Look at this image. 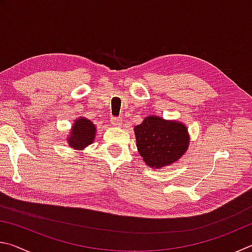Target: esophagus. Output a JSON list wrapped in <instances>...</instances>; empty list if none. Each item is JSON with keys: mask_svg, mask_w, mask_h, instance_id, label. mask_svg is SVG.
<instances>
[{"mask_svg": "<svg viewBox=\"0 0 252 252\" xmlns=\"http://www.w3.org/2000/svg\"><path fill=\"white\" fill-rule=\"evenodd\" d=\"M111 125H112V126H117V127H120L122 126V121L120 120V119L118 118H111Z\"/></svg>", "mask_w": 252, "mask_h": 252, "instance_id": "34e87169", "label": "esophagus"}]
</instances>
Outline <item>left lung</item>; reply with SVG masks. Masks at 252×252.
Instances as JSON below:
<instances>
[{
  "label": "left lung",
  "instance_id": "8db88e82",
  "mask_svg": "<svg viewBox=\"0 0 252 252\" xmlns=\"http://www.w3.org/2000/svg\"><path fill=\"white\" fill-rule=\"evenodd\" d=\"M133 130L140 156L152 169L176 163L189 149L190 135L181 121L149 116Z\"/></svg>",
  "mask_w": 252,
  "mask_h": 252
}]
</instances>
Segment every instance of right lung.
Segmentation results:
<instances>
[{"instance_id":"right-lung-1","label":"right lung","mask_w":252,"mask_h":252,"mask_svg":"<svg viewBox=\"0 0 252 252\" xmlns=\"http://www.w3.org/2000/svg\"><path fill=\"white\" fill-rule=\"evenodd\" d=\"M96 134V126L93 122L84 117L75 119L71 126L66 142L74 150H84L88 146L93 143Z\"/></svg>"}]
</instances>
